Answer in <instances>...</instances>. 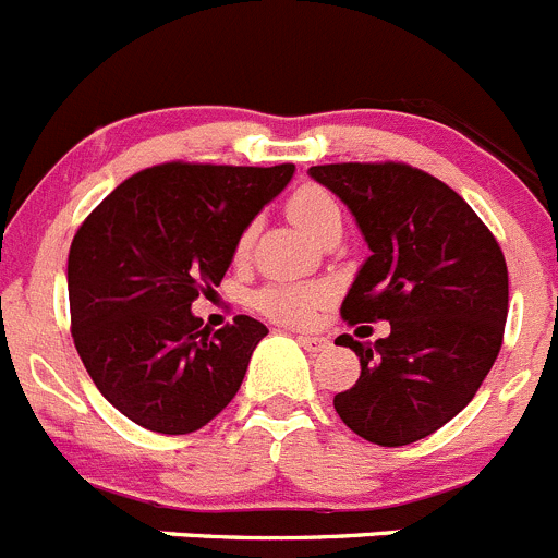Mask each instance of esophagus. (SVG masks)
<instances>
[{"mask_svg":"<svg viewBox=\"0 0 558 558\" xmlns=\"http://www.w3.org/2000/svg\"><path fill=\"white\" fill-rule=\"evenodd\" d=\"M296 341H300V347H303V350H308V352H325L327 347H330V341H327V338H322V336H300Z\"/></svg>","mask_w":558,"mask_h":558,"instance_id":"34e87169","label":"esophagus"}]
</instances>
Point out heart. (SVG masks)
<instances>
[{"label":"heart","mask_w":558,"mask_h":558,"mask_svg":"<svg viewBox=\"0 0 558 558\" xmlns=\"http://www.w3.org/2000/svg\"><path fill=\"white\" fill-rule=\"evenodd\" d=\"M289 217L296 228H303L308 236L322 239L332 228H341V206L336 197L322 186H303L289 201ZM250 231L244 233L239 250H247ZM330 300V289L322 283H269L255 294V308L267 314L280 325L303 327L311 325L316 311Z\"/></svg>","instance_id":"obj_1"}]
</instances>
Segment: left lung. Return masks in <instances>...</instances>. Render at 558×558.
<instances>
[{
    "instance_id": "obj_1",
    "label": "left lung",
    "mask_w": 558,
    "mask_h": 558,
    "mask_svg": "<svg viewBox=\"0 0 558 558\" xmlns=\"http://www.w3.org/2000/svg\"><path fill=\"white\" fill-rule=\"evenodd\" d=\"M355 217L368 255L343 296L347 322H388L374 343L338 336L361 377L332 404L355 435L408 446L449 424L501 350L509 275L496 236L451 186L408 165L308 170Z\"/></svg>"
}]
</instances>
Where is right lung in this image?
Instances as JSON below:
<instances>
[{
  "label": "right lung",
  "mask_w": 558,
  "mask_h": 558,
  "mask_svg": "<svg viewBox=\"0 0 558 558\" xmlns=\"http://www.w3.org/2000/svg\"><path fill=\"white\" fill-rule=\"evenodd\" d=\"M294 165H159L109 192L76 231L68 300L76 352L129 421L186 435L242 385L267 327L253 316L211 332L192 314L220 286L239 239L289 186Z\"/></svg>",
  "instance_id": "obj_1"
}]
</instances>
